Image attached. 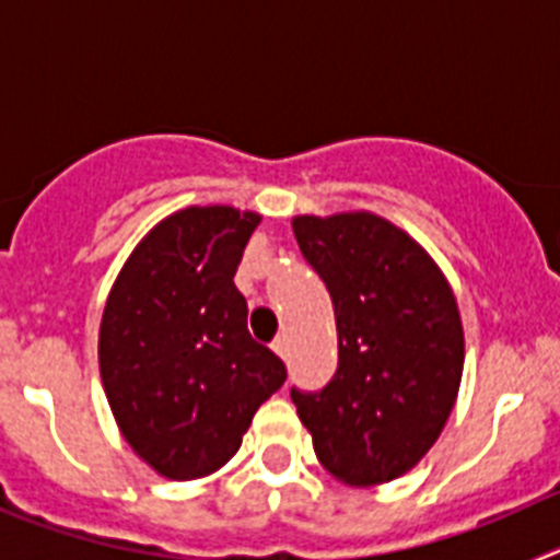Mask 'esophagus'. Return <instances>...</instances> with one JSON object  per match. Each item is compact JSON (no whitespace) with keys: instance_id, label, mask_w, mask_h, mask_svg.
Wrapping results in <instances>:
<instances>
[{"instance_id":"esophagus-1","label":"esophagus","mask_w":560,"mask_h":560,"mask_svg":"<svg viewBox=\"0 0 560 560\" xmlns=\"http://www.w3.org/2000/svg\"><path fill=\"white\" fill-rule=\"evenodd\" d=\"M271 350H275L280 359H285V353H289V341H285V336H277V339L271 341Z\"/></svg>"}]
</instances>
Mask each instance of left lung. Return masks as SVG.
<instances>
[{
	"mask_svg": "<svg viewBox=\"0 0 560 560\" xmlns=\"http://www.w3.org/2000/svg\"><path fill=\"white\" fill-rule=\"evenodd\" d=\"M303 257L328 285L339 370L319 393L291 389L316 459L353 488L427 457L457 404L465 336L446 275L409 232L375 212L294 215Z\"/></svg>",
	"mask_w": 560,
	"mask_h": 560,
	"instance_id": "1",
	"label": "left lung"
}]
</instances>
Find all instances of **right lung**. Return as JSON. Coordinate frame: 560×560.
I'll list each match as a JSON object with an SVG mask.
<instances>
[{"label": "right lung", "instance_id": "1", "mask_svg": "<svg viewBox=\"0 0 560 560\" xmlns=\"http://www.w3.org/2000/svg\"><path fill=\"white\" fill-rule=\"evenodd\" d=\"M260 212L185 207L133 246L108 291L101 381L128 446L165 479H201L241 448L285 364L246 330L235 277Z\"/></svg>", "mask_w": 560, "mask_h": 560}]
</instances>
